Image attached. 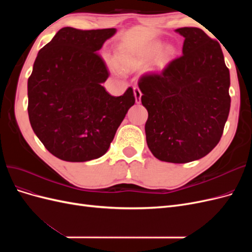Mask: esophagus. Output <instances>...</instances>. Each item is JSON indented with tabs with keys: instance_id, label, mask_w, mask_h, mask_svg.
I'll use <instances>...</instances> for the list:
<instances>
[{
	"instance_id": "obj_1",
	"label": "esophagus",
	"mask_w": 252,
	"mask_h": 252,
	"mask_svg": "<svg viewBox=\"0 0 252 252\" xmlns=\"http://www.w3.org/2000/svg\"><path fill=\"white\" fill-rule=\"evenodd\" d=\"M133 93H134V96H135V102L140 103L141 102V96H142V93L139 87H134L133 88Z\"/></svg>"
}]
</instances>
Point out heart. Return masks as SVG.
Masks as SVG:
<instances>
[{"instance_id": "obj_1", "label": "heart", "mask_w": 252, "mask_h": 252, "mask_svg": "<svg viewBox=\"0 0 252 252\" xmlns=\"http://www.w3.org/2000/svg\"><path fill=\"white\" fill-rule=\"evenodd\" d=\"M159 45L154 44V45H148V46L142 48L136 55H127V53H122L120 55V62L126 67H130L141 64L143 62H146V61L151 60L157 56V62L158 65L164 64L167 60H168L172 56V48L170 46H165L162 47L158 50ZM111 65L114 67V64L111 63Z\"/></svg>"}]
</instances>
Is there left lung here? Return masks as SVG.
<instances>
[{"label": "left lung", "mask_w": 252, "mask_h": 252, "mask_svg": "<svg viewBox=\"0 0 252 252\" xmlns=\"http://www.w3.org/2000/svg\"><path fill=\"white\" fill-rule=\"evenodd\" d=\"M183 55L139 80L148 111L147 145L159 161L188 163L215 148L230 110V75L220 44L196 27L178 28Z\"/></svg>", "instance_id": "left-lung-1"}]
</instances>
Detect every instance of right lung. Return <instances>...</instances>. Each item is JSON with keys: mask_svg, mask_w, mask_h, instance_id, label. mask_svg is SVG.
I'll return each instance as SVG.
<instances>
[{"mask_svg": "<svg viewBox=\"0 0 252 252\" xmlns=\"http://www.w3.org/2000/svg\"><path fill=\"white\" fill-rule=\"evenodd\" d=\"M114 28L60 29L37 53L28 79V116L51 155L86 162L108 150L135 102L133 89L113 96L102 86L108 68L97 51Z\"/></svg>", "mask_w": 252, "mask_h": 252, "instance_id": "obj_1", "label": "right lung"}]
</instances>
